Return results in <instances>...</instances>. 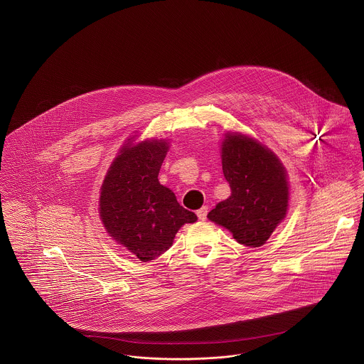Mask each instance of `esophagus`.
<instances>
[{
    "label": "esophagus",
    "mask_w": 364,
    "mask_h": 364,
    "mask_svg": "<svg viewBox=\"0 0 364 364\" xmlns=\"http://www.w3.org/2000/svg\"><path fill=\"white\" fill-rule=\"evenodd\" d=\"M208 208H206V206H203V208H199V210L196 211V214H198L199 220H202V221H205V220H206V217H208Z\"/></svg>",
    "instance_id": "obj_1"
}]
</instances>
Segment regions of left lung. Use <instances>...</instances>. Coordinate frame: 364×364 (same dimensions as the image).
<instances>
[{"label": "left lung", "mask_w": 364, "mask_h": 364, "mask_svg": "<svg viewBox=\"0 0 364 364\" xmlns=\"http://www.w3.org/2000/svg\"><path fill=\"white\" fill-rule=\"evenodd\" d=\"M223 173L231 188L228 199L208 214L242 245H263L286 217L289 182L283 164L258 140L227 133L221 143Z\"/></svg>", "instance_id": "obj_1"}]
</instances>
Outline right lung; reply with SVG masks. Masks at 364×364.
Here are the masks:
<instances>
[{"instance_id":"right-lung-1","label":"right lung","mask_w":364,"mask_h":364,"mask_svg":"<svg viewBox=\"0 0 364 364\" xmlns=\"http://www.w3.org/2000/svg\"><path fill=\"white\" fill-rule=\"evenodd\" d=\"M168 149L166 140L124 144L101 188L100 215L107 234L143 262L168 251L178 230L198 220L158 181Z\"/></svg>"}]
</instances>
